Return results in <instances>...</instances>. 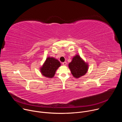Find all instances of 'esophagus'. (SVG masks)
<instances>
[{"label": "esophagus", "instance_id": "1", "mask_svg": "<svg viewBox=\"0 0 122 122\" xmlns=\"http://www.w3.org/2000/svg\"><path fill=\"white\" fill-rule=\"evenodd\" d=\"M66 64H67V63H66V62H63V63H62V64H63V66H66Z\"/></svg>", "mask_w": 122, "mask_h": 122}]
</instances>
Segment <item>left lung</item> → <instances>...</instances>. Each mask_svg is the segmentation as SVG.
Listing matches in <instances>:
<instances>
[{"label":"left lung","mask_w":122,"mask_h":122,"mask_svg":"<svg viewBox=\"0 0 122 122\" xmlns=\"http://www.w3.org/2000/svg\"><path fill=\"white\" fill-rule=\"evenodd\" d=\"M68 66L73 76L79 78L85 75L88 69V64L85 62L79 55L74 56L71 62L68 64Z\"/></svg>","instance_id":"8db88e82"}]
</instances>
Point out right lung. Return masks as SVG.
<instances>
[{"instance_id": "right-lung-1", "label": "right lung", "mask_w": 122, "mask_h": 122, "mask_svg": "<svg viewBox=\"0 0 122 122\" xmlns=\"http://www.w3.org/2000/svg\"><path fill=\"white\" fill-rule=\"evenodd\" d=\"M60 65L61 63L57 59L48 57L41 67V72L44 77L51 78L54 77L56 71Z\"/></svg>"}]
</instances>
